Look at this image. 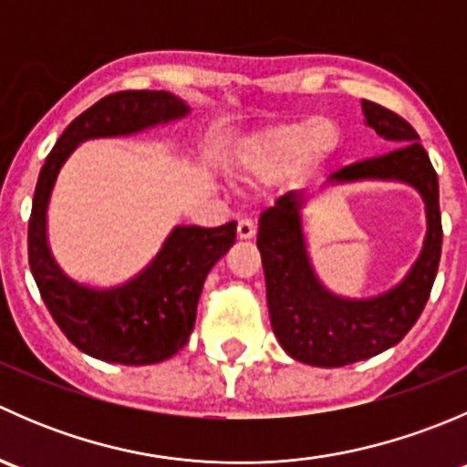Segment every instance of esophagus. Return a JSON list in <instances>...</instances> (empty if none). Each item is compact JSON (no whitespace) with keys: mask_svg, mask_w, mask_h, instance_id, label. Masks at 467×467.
Here are the masks:
<instances>
[{"mask_svg":"<svg viewBox=\"0 0 467 467\" xmlns=\"http://www.w3.org/2000/svg\"><path fill=\"white\" fill-rule=\"evenodd\" d=\"M237 234L239 239H253L255 237V223L251 219H242L237 223Z\"/></svg>","mask_w":467,"mask_h":467,"instance_id":"1","label":"esophagus"}]
</instances>
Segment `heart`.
I'll return each instance as SVG.
<instances>
[{"label":"heart","mask_w":467,"mask_h":467,"mask_svg":"<svg viewBox=\"0 0 467 467\" xmlns=\"http://www.w3.org/2000/svg\"><path fill=\"white\" fill-rule=\"evenodd\" d=\"M338 146V126L325 117L268 126L248 140L237 158V176L246 182L280 181L332 155Z\"/></svg>","instance_id":"1"}]
</instances>
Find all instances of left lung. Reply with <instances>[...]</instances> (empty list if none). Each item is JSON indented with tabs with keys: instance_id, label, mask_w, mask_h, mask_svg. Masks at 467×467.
<instances>
[{
	"instance_id": "8db88e82",
	"label": "left lung",
	"mask_w": 467,
	"mask_h": 467,
	"mask_svg": "<svg viewBox=\"0 0 467 467\" xmlns=\"http://www.w3.org/2000/svg\"><path fill=\"white\" fill-rule=\"evenodd\" d=\"M361 110L366 126L400 146L338 169L327 182L398 181L418 190L425 201L427 234L420 255L404 280L373 298H343L325 289L307 255L300 212L305 196L300 192H289L264 210L257 230L273 332L286 355L321 368L370 359L402 341L430 300L441 262L438 178L430 155L418 142L420 138L413 126L393 110L373 101H361Z\"/></svg>"
}]
</instances>
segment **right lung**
<instances>
[{"mask_svg": "<svg viewBox=\"0 0 467 467\" xmlns=\"http://www.w3.org/2000/svg\"><path fill=\"white\" fill-rule=\"evenodd\" d=\"M187 115L190 106L164 89L108 94L65 129L40 169L29 219V266L56 325L94 359L149 366L176 355L194 329L207 273L234 244L237 223L176 225L133 280L94 289L65 275L51 255L47 242L51 190L65 160L86 140L133 135Z\"/></svg>", "mask_w": 467, "mask_h": 467, "instance_id": "right-lung-1", "label": "right lung"}]
</instances>
